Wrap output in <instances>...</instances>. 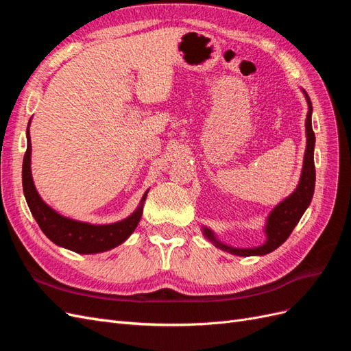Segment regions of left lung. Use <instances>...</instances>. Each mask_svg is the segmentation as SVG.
<instances>
[{"label": "left lung", "instance_id": "1", "mask_svg": "<svg viewBox=\"0 0 351 351\" xmlns=\"http://www.w3.org/2000/svg\"><path fill=\"white\" fill-rule=\"evenodd\" d=\"M304 92V90H303ZM304 97L309 105V111H307V119H306V152H304V161H303V169H302V177L300 183L297 186L294 192L284 199L280 205L275 206V209L271 212L267 222V241L262 246L253 247V249H236L226 246V244L219 243L214 232L208 228H204V236L209 239L212 243L215 244L217 247L226 250L228 253L237 254V256H254V254H267L280 247L281 244L289 239V236L293 232L297 222L300 221L302 215L307 206L311 205L313 192H315V161H313V151H315V133L312 129V102L309 95L304 92Z\"/></svg>", "mask_w": 351, "mask_h": 351}]
</instances>
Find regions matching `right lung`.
<instances>
[{
  "label": "right lung",
  "mask_w": 351,
  "mask_h": 351,
  "mask_svg": "<svg viewBox=\"0 0 351 351\" xmlns=\"http://www.w3.org/2000/svg\"><path fill=\"white\" fill-rule=\"evenodd\" d=\"M27 149L23 158V192L29 205L32 215L36 219L39 228L44 231V234L54 241L57 246L66 247L80 254H90L110 250L119 246L124 240H127L134 228L139 224L143 210V202L147 196V192L143 195L141 206L133 214L120 222H114L108 226H92L88 222H79L70 218L62 217L54 209H51L44 200L38 195L34 180L30 173V136L27 127Z\"/></svg>",
  "instance_id": "obj_1"
}]
</instances>
